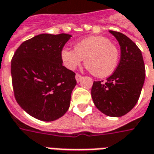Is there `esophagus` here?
<instances>
[{
    "label": "esophagus",
    "mask_w": 154,
    "mask_h": 154,
    "mask_svg": "<svg viewBox=\"0 0 154 154\" xmlns=\"http://www.w3.org/2000/svg\"><path fill=\"white\" fill-rule=\"evenodd\" d=\"M75 78H76V80H77V82H81V80H82V75H80V74L77 73L76 74V76H75Z\"/></svg>",
    "instance_id": "1"
}]
</instances>
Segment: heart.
Segmentation results:
<instances>
[{
  "label": "heart",
  "mask_w": 154,
  "mask_h": 154,
  "mask_svg": "<svg viewBox=\"0 0 154 154\" xmlns=\"http://www.w3.org/2000/svg\"><path fill=\"white\" fill-rule=\"evenodd\" d=\"M75 50L63 48L60 56L66 68L74 70L85 60V64L95 77L110 76L117 68L119 51L104 36H90L75 45Z\"/></svg>",
  "instance_id": "1"
}]
</instances>
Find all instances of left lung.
Masks as SVG:
<instances>
[{
    "instance_id": "1",
    "label": "left lung",
    "mask_w": 154,
    "mask_h": 154,
    "mask_svg": "<svg viewBox=\"0 0 154 154\" xmlns=\"http://www.w3.org/2000/svg\"><path fill=\"white\" fill-rule=\"evenodd\" d=\"M121 47L120 62L105 82H94L92 100L95 107L109 117H122L137 103L145 79V68L140 50L119 32L109 31Z\"/></svg>"
}]
</instances>
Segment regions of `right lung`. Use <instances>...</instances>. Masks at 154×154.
<instances>
[{
  "instance_id": "obj_1",
  "label": "right lung",
  "mask_w": 154,
  "mask_h": 154,
  "mask_svg": "<svg viewBox=\"0 0 154 154\" xmlns=\"http://www.w3.org/2000/svg\"><path fill=\"white\" fill-rule=\"evenodd\" d=\"M71 36L40 34L23 42L12 58L15 100L38 120H57L70 106L72 91L77 85L76 74L63 66L60 53Z\"/></svg>"
}]
</instances>
